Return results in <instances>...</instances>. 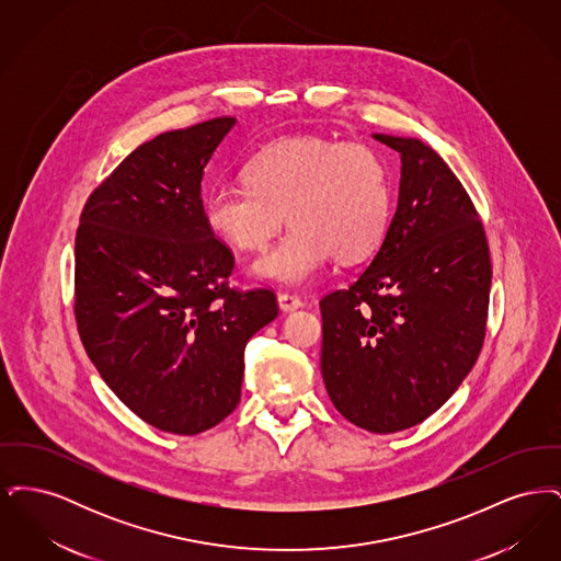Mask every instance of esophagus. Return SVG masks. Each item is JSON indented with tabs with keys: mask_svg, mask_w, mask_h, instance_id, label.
<instances>
[{
	"mask_svg": "<svg viewBox=\"0 0 561 561\" xmlns=\"http://www.w3.org/2000/svg\"><path fill=\"white\" fill-rule=\"evenodd\" d=\"M277 302H279V309H282V311H294V309H300V307L305 305L300 296L288 293L277 294Z\"/></svg>",
	"mask_w": 561,
	"mask_h": 561,
	"instance_id": "1",
	"label": "esophagus"
}]
</instances>
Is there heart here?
I'll use <instances>...</instances> for the list:
<instances>
[{"mask_svg": "<svg viewBox=\"0 0 561 561\" xmlns=\"http://www.w3.org/2000/svg\"><path fill=\"white\" fill-rule=\"evenodd\" d=\"M248 185L222 183L204 199L214 236L240 252H263L284 218L293 229L256 265V275L307 284L330 256H373L391 220V183L380 153L364 142L293 136L256 151L243 168Z\"/></svg>", "mask_w": 561, "mask_h": 561, "instance_id": "1", "label": "heart"}]
</instances>
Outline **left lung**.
<instances>
[{
    "mask_svg": "<svg viewBox=\"0 0 561 561\" xmlns=\"http://www.w3.org/2000/svg\"><path fill=\"white\" fill-rule=\"evenodd\" d=\"M374 138L401 156L398 210L368 268L320 300L321 376L348 423L396 433L439 410L478 362L492 263L448 163L416 138Z\"/></svg>",
    "mask_w": 561,
    "mask_h": 561,
    "instance_id": "left-lung-1",
    "label": "left lung"
}]
</instances>
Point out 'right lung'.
Masks as SVG:
<instances>
[{"label": "right lung", "mask_w": 561, "mask_h": 561, "mask_svg": "<svg viewBox=\"0 0 561 561\" xmlns=\"http://www.w3.org/2000/svg\"><path fill=\"white\" fill-rule=\"evenodd\" d=\"M236 117L142 142L94 188L76 236V321L108 389L138 419L195 435L240 403L245 343L275 293L229 286L231 248L206 225L204 168Z\"/></svg>", "instance_id": "1"}]
</instances>
